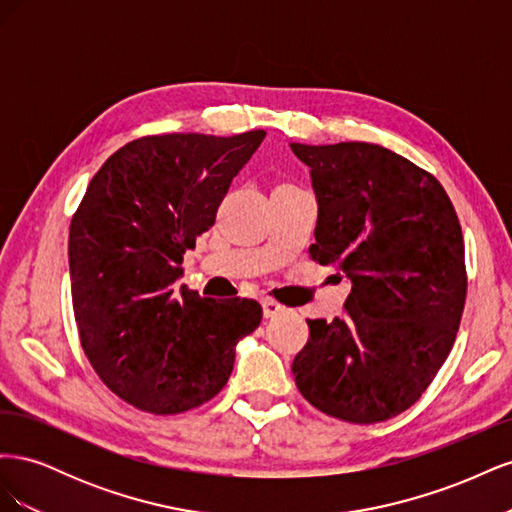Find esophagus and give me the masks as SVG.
I'll return each instance as SVG.
<instances>
[{"mask_svg":"<svg viewBox=\"0 0 512 512\" xmlns=\"http://www.w3.org/2000/svg\"><path fill=\"white\" fill-rule=\"evenodd\" d=\"M286 312V307L282 303H277L275 299H262V314L265 318H275Z\"/></svg>","mask_w":512,"mask_h":512,"instance_id":"34e87169","label":"esophagus"}]
</instances>
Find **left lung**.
I'll list each match as a JSON object with an SVG mask.
<instances>
[{"mask_svg": "<svg viewBox=\"0 0 512 512\" xmlns=\"http://www.w3.org/2000/svg\"><path fill=\"white\" fill-rule=\"evenodd\" d=\"M290 149L318 200L309 256L352 282L342 318L307 320L294 382L339 421H386L416 404L455 344L468 290L459 218L440 181L391 149Z\"/></svg>", "mask_w": 512, "mask_h": 512, "instance_id": "obj_1", "label": "left lung"}]
</instances>
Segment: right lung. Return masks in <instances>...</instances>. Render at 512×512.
<instances>
[{
	"mask_svg": "<svg viewBox=\"0 0 512 512\" xmlns=\"http://www.w3.org/2000/svg\"><path fill=\"white\" fill-rule=\"evenodd\" d=\"M265 130L160 134L108 158L72 215L68 258L81 346L130 406L179 414L218 395L235 346L262 320L252 299L177 288L183 254L215 224Z\"/></svg>",
	"mask_w": 512,
	"mask_h": 512,
	"instance_id": "add662e5",
	"label": "right lung"
}]
</instances>
